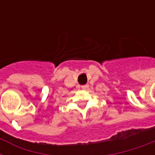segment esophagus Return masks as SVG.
<instances>
[{
  "instance_id": "34e87169",
  "label": "esophagus",
  "mask_w": 155,
  "mask_h": 155,
  "mask_svg": "<svg viewBox=\"0 0 155 155\" xmlns=\"http://www.w3.org/2000/svg\"><path fill=\"white\" fill-rule=\"evenodd\" d=\"M88 87H89V85L86 84V85H83L81 87H82V89L85 90V89H87V88H88Z\"/></svg>"
}]
</instances>
